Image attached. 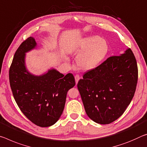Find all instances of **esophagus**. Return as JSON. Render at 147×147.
<instances>
[{"label": "esophagus", "mask_w": 147, "mask_h": 147, "mask_svg": "<svg viewBox=\"0 0 147 147\" xmlns=\"http://www.w3.org/2000/svg\"><path fill=\"white\" fill-rule=\"evenodd\" d=\"M74 78H75L76 84H77L78 80H80V76H79L78 74H76V75H75V76H74Z\"/></svg>", "instance_id": "esophagus-1"}]
</instances>
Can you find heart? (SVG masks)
<instances>
[{
  "mask_svg": "<svg viewBox=\"0 0 147 147\" xmlns=\"http://www.w3.org/2000/svg\"><path fill=\"white\" fill-rule=\"evenodd\" d=\"M70 52L78 55L76 63L84 70H92L99 65L108 54L109 45L98 36L85 37L70 48Z\"/></svg>",
  "mask_w": 147,
  "mask_h": 147,
  "instance_id": "heart-1",
  "label": "heart"
}]
</instances>
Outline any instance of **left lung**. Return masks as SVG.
Wrapping results in <instances>:
<instances>
[{"mask_svg": "<svg viewBox=\"0 0 147 147\" xmlns=\"http://www.w3.org/2000/svg\"><path fill=\"white\" fill-rule=\"evenodd\" d=\"M137 80L136 59L130 48L86 72L77 87L87 115L100 124L117 120L131 103Z\"/></svg>", "mask_w": 147, "mask_h": 147, "instance_id": "left-lung-1", "label": "left lung"}]
</instances>
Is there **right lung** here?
Wrapping results in <instances>:
<instances>
[{
    "label": "right lung",
    "instance_id": "right-lung-1",
    "mask_svg": "<svg viewBox=\"0 0 147 147\" xmlns=\"http://www.w3.org/2000/svg\"><path fill=\"white\" fill-rule=\"evenodd\" d=\"M29 37L16 50L9 71V80L16 103L30 121L40 127L55 124L63 111L67 94L75 85L73 74L64 76L55 69L35 76L27 71L25 53L36 47Z\"/></svg>",
    "mask_w": 147,
    "mask_h": 147
}]
</instances>
